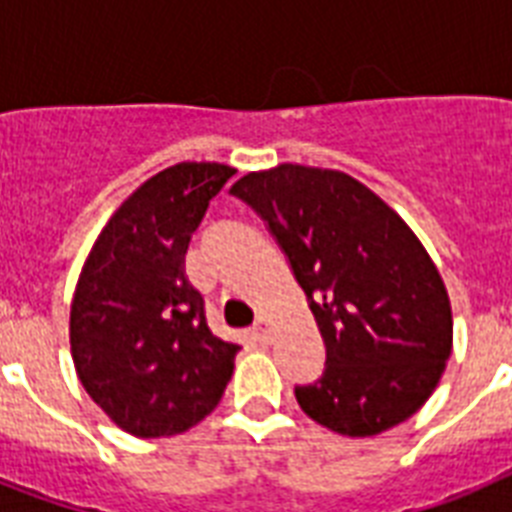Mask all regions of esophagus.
Wrapping results in <instances>:
<instances>
[{"instance_id":"esophagus-1","label":"esophagus","mask_w":512,"mask_h":512,"mask_svg":"<svg viewBox=\"0 0 512 512\" xmlns=\"http://www.w3.org/2000/svg\"><path fill=\"white\" fill-rule=\"evenodd\" d=\"M252 337H255L257 345H268V342H271V332H268V324H265V319H257L255 329H252Z\"/></svg>"}]
</instances>
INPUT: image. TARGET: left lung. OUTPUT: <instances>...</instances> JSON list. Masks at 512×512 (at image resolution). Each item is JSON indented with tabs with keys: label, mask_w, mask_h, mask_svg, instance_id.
Segmentation results:
<instances>
[{
	"label": "left lung",
	"mask_w": 512,
	"mask_h": 512,
	"mask_svg": "<svg viewBox=\"0 0 512 512\" xmlns=\"http://www.w3.org/2000/svg\"><path fill=\"white\" fill-rule=\"evenodd\" d=\"M231 193L276 236L327 345L319 380L295 388L300 409L350 438L409 420L452 353L444 279L412 228L337 170L279 164Z\"/></svg>",
	"instance_id": "left-lung-1"
}]
</instances>
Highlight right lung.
I'll use <instances>...</instances> for the list:
<instances>
[{"mask_svg":"<svg viewBox=\"0 0 512 512\" xmlns=\"http://www.w3.org/2000/svg\"><path fill=\"white\" fill-rule=\"evenodd\" d=\"M217 162H180L116 209L76 281L71 356L90 398L138 438L201 422L233 374L239 345L209 332L185 252L231 177Z\"/></svg>","mask_w":512,"mask_h":512,"instance_id":"obj_1","label":"right lung"}]
</instances>
